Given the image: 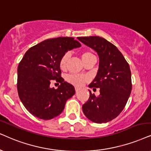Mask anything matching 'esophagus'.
<instances>
[{"label":"esophagus","instance_id":"1","mask_svg":"<svg viewBox=\"0 0 151 151\" xmlns=\"http://www.w3.org/2000/svg\"><path fill=\"white\" fill-rule=\"evenodd\" d=\"M79 88H75V91H76V93L79 92Z\"/></svg>","mask_w":151,"mask_h":151}]
</instances>
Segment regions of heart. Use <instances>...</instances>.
<instances>
[{
    "instance_id": "b5f03b06",
    "label": "heart",
    "mask_w": 151,
    "mask_h": 151,
    "mask_svg": "<svg viewBox=\"0 0 151 151\" xmlns=\"http://www.w3.org/2000/svg\"><path fill=\"white\" fill-rule=\"evenodd\" d=\"M81 58L83 62L86 61L88 58L91 56H94L93 53L89 50H83L81 52ZM68 58H69V53H65L61 57L60 62H59V65H60V69L64 70L66 67V63L68 61ZM87 77L83 75H78V74H70V75L67 77V81L69 82L71 84L75 86L80 87L83 86V83L87 81Z\"/></svg>"
}]
</instances>
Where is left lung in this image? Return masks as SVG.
Returning <instances> with one entry per match:
<instances>
[{
	"instance_id": "obj_1",
	"label": "left lung",
	"mask_w": 151,
	"mask_h": 151,
	"mask_svg": "<svg viewBox=\"0 0 151 151\" xmlns=\"http://www.w3.org/2000/svg\"><path fill=\"white\" fill-rule=\"evenodd\" d=\"M77 38L94 49L100 59L98 74L88 87L99 88L100 94L96 96L89 91L88 100L82 106L83 112L93 123H107L121 114L130 95L129 64L117 47L104 38L99 36Z\"/></svg>"
}]
</instances>
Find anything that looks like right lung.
Segmentation results:
<instances>
[{
  "instance_id": "right-lung-1",
  "label": "right lung",
  "mask_w": 151,
  "mask_h": 151,
  "mask_svg": "<svg viewBox=\"0 0 151 151\" xmlns=\"http://www.w3.org/2000/svg\"><path fill=\"white\" fill-rule=\"evenodd\" d=\"M81 47L73 37L46 40L30 48L19 64L17 91L21 101L32 115L50 120L62 113L66 101L75 93L73 86L60 76L59 62L68 50ZM61 83L57 89L50 83Z\"/></svg>"
}]
</instances>
